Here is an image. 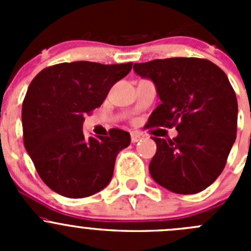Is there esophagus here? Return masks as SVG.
I'll list each match as a JSON object with an SVG mask.
<instances>
[{
    "instance_id": "obj_1",
    "label": "esophagus",
    "mask_w": 251,
    "mask_h": 251,
    "mask_svg": "<svg viewBox=\"0 0 251 251\" xmlns=\"http://www.w3.org/2000/svg\"><path fill=\"white\" fill-rule=\"evenodd\" d=\"M141 135L138 132H131V142L132 143H137L138 141H141Z\"/></svg>"
}]
</instances>
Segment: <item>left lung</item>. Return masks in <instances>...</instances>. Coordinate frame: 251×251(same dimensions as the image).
<instances>
[{
    "label": "left lung",
    "mask_w": 251,
    "mask_h": 251,
    "mask_svg": "<svg viewBox=\"0 0 251 251\" xmlns=\"http://www.w3.org/2000/svg\"><path fill=\"white\" fill-rule=\"evenodd\" d=\"M151 78L161 103L149 127L176 126L174 140L153 137L149 164L154 181L178 194H194L214 183L237 137L238 103L224 70L201 58H166L133 65Z\"/></svg>",
    "instance_id": "8db88e82"
}]
</instances>
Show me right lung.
Here are the masks:
<instances>
[{"mask_svg": "<svg viewBox=\"0 0 251 251\" xmlns=\"http://www.w3.org/2000/svg\"><path fill=\"white\" fill-rule=\"evenodd\" d=\"M132 63H60L45 68L29 85L22 108L24 146L37 174L55 193L85 198L110 182L115 159L128 147L130 133L111 128L86 138L82 124L104 102L111 86Z\"/></svg>", "mask_w": 251, "mask_h": 251, "instance_id": "right-lung-1", "label": "right lung"}]
</instances>
